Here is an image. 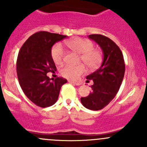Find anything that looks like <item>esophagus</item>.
I'll list each match as a JSON object with an SVG mask.
<instances>
[{
  "mask_svg": "<svg viewBox=\"0 0 147 147\" xmlns=\"http://www.w3.org/2000/svg\"><path fill=\"white\" fill-rule=\"evenodd\" d=\"M68 82H69V83H72V84H76V85H78V86L80 85V84H82V83H81V82H74V81H72V80H69V81H68Z\"/></svg>",
  "mask_w": 147,
  "mask_h": 147,
  "instance_id": "34e87169",
  "label": "esophagus"
}]
</instances>
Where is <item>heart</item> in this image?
<instances>
[{"mask_svg":"<svg viewBox=\"0 0 147 147\" xmlns=\"http://www.w3.org/2000/svg\"><path fill=\"white\" fill-rule=\"evenodd\" d=\"M65 45L72 51L80 54V62H83L90 69H96L100 67L103 60L102 51L94 48V43L90 40L75 38L65 41ZM51 56L56 64H60L65 57V52L61 45L56 44L51 50ZM85 67L80 64L72 66L66 65L60 69V73L65 78L70 80H78L85 72Z\"/></svg>","mask_w":147,"mask_h":147,"instance_id":"obj_1","label":"heart"}]
</instances>
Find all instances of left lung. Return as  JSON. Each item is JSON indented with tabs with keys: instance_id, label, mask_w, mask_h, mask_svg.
<instances>
[{
	"instance_id": "obj_1",
	"label": "left lung",
	"mask_w": 147,
	"mask_h": 147,
	"mask_svg": "<svg viewBox=\"0 0 147 147\" xmlns=\"http://www.w3.org/2000/svg\"><path fill=\"white\" fill-rule=\"evenodd\" d=\"M97 42L104 54L102 64L98 69L87 76V82L92 80V92L87 97H81L84 107L91 110H100L116 96L125 72V64L121 50L115 42L99 34L89 35Z\"/></svg>"
}]
</instances>
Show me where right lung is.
<instances>
[{"mask_svg": "<svg viewBox=\"0 0 147 147\" xmlns=\"http://www.w3.org/2000/svg\"><path fill=\"white\" fill-rule=\"evenodd\" d=\"M67 35L40 31L24 42L18 55L16 69L19 84L26 97L37 106L45 108L57 102L61 87L67 82L63 78L50 81L47 72L56 71L51 56L55 42Z\"/></svg>", "mask_w": 147, "mask_h": 147, "instance_id": "obj_1", "label": "right lung"}]
</instances>
